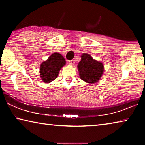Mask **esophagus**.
Masks as SVG:
<instances>
[{"instance_id": "obj_1", "label": "esophagus", "mask_w": 145, "mask_h": 145, "mask_svg": "<svg viewBox=\"0 0 145 145\" xmlns=\"http://www.w3.org/2000/svg\"><path fill=\"white\" fill-rule=\"evenodd\" d=\"M68 63H69L70 65H74L75 61L74 60H70V61H68Z\"/></svg>"}]
</instances>
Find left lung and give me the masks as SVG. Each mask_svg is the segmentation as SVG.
<instances>
[{"label": "left lung", "mask_w": 145, "mask_h": 145, "mask_svg": "<svg viewBox=\"0 0 145 145\" xmlns=\"http://www.w3.org/2000/svg\"><path fill=\"white\" fill-rule=\"evenodd\" d=\"M77 67L80 78L91 84L99 81L104 72L103 64L94 60L88 54L82 55Z\"/></svg>", "instance_id": "left-lung-1"}]
</instances>
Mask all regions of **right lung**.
<instances>
[{"label": "right lung", "instance_id": "add662e5", "mask_svg": "<svg viewBox=\"0 0 145 145\" xmlns=\"http://www.w3.org/2000/svg\"><path fill=\"white\" fill-rule=\"evenodd\" d=\"M65 64L66 61L62 55L57 52L52 54L40 66V76L43 81L49 83L55 80Z\"/></svg>", "mask_w": 145, "mask_h": 145}]
</instances>
